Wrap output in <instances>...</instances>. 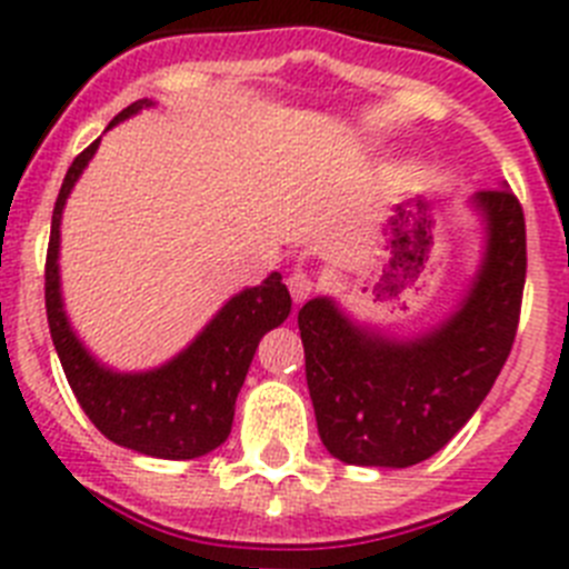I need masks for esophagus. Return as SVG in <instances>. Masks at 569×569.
Masks as SVG:
<instances>
[{"instance_id": "obj_1", "label": "esophagus", "mask_w": 569, "mask_h": 569, "mask_svg": "<svg viewBox=\"0 0 569 569\" xmlns=\"http://www.w3.org/2000/svg\"><path fill=\"white\" fill-rule=\"evenodd\" d=\"M286 286H289L291 297H295V303H303V300H309V295L315 291V280H311V274L306 272V269H295V272L289 274V280H286Z\"/></svg>"}]
</instances>
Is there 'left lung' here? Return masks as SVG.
I'll use <instances>...</instances> for the list:
<instances>
[{"instance_id": "left-lung-1", "label": "left lung", "mask_w": 569, "mask_h": 569, "mask_svg": "<svg viewBox=\"0 0 569 569\" xmlns=\"http://www.w3.org/2000/svg\"><path fill=\"white\" fill-rule=\"evenodd\" d=\"M482 252L457 306L411 337L360 322L331 295L297 315L317 431L331 457L411 468L462 431L508 360L527 272L525 214L501 183L468 201Z\"/></svg>"}]
</instances>
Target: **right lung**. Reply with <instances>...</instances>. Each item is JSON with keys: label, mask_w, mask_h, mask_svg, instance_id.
<instances>
[{"label": "right lung", "mask_w": 569, "mask_h": 569, "mask_svg": "<svg viewBox=\"0 0 569 569\" xmlns=\"http://www.w3.org/2000/svg\"><path fill=\"white\" fill-rule=\"evenodd\" d=\"M156 101L141 99L107 124L112 130ZM101 138L70 163L50 223L44 306L56 355L79 406L110 442L156 459H198L227 442L234 399L247 380L258 342L289 317L291 297L280 272L232 295L176 357L144 371H119L93 357L64 311L59 274L61 212L76 181L93 161Z\"/></svg>", "instance_id": "add662e5"}]
</instances>
